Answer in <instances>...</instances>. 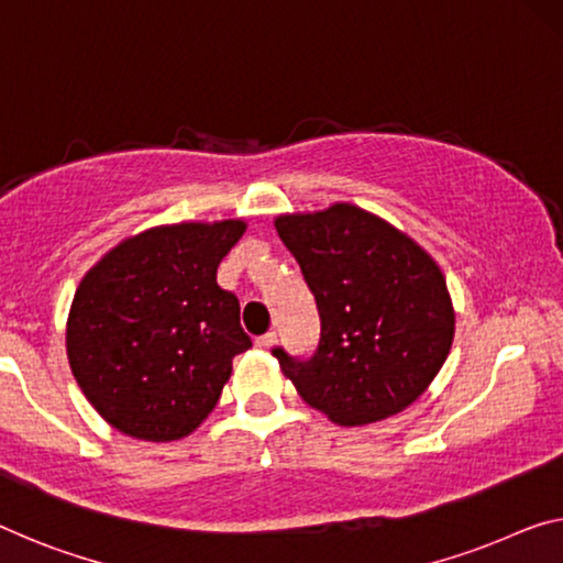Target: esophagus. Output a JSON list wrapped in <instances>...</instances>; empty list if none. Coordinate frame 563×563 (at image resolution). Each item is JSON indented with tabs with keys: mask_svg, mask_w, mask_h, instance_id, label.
Returning <instances> with one entry per match:
<instances>
[{
	"mask_svg": "<svg viewBox=\"0 0 563 563\" xmlns=\"http://www.w3.org/2000/svg\"><path fill=\"white\" fill-rule=\"evenodd\" d=\"M276 344V332H266L262 336H256V347L258 350H269Z\"/></svg>",
	"mask_w": 563,
	"mask_h": 563,
	"instance_id": "obj_1",
	"label": "esophagus"
}]
</instances>
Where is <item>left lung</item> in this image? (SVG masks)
<instances>
[{
  "instance_id": "8db88e82",
  "label": "left lung",
  "mask_w": 563,
  "mask_h": 563,
  "mask_svg": "<svg viewBox=\"0 0 563 563\" xmlns=\"http://www.w3.org/2000/svg\"><path fill=\"white\" fill-rule=\"evenodd\" d=\"M274 227L322 322L311 357L272 350L284 375L336 426L402 412L453 344L455 311L440 266L408 233L352 203L279 216Z\"/></svg>"
}]
</instances>
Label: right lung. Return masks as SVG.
<instances>
[{"mask_svg":"<svg viewBox=\"0 0 563 563\" xmlns=\"http://www.w3.org/2000/svg\"><path fill=\"white\" fill-rule=\"evenodd\" d=\"M244 231L239 219L155 227L85 274L67 319V360L112 428L168 443L209 418L231 360L252 347L239 299L216 284Z\"/></svg>","mask_w":563,"mask_h":563,"instance_id":"right-lung-1","label":"right lung"}]
</instances>
